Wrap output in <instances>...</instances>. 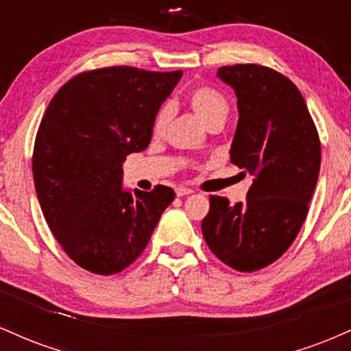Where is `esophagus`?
I'll list each match as a JSON object with an SVG mask.
<instances>
[{
    "label": "esophagus",
    "instance_id": "34e87169",
    "mask_svg": "<svg viewBox=\"0 0 351 351\" xmlns=\"http://www.w3.org/2000/svg\"><path fill=\"white\" fill-rule=\"evenodd\" d=\"M191 189H188V188H183V186H180V188H176V196H178V198H183V196H188V195H191Z\"/></svg>",
    "mask_w": 351,
    "mask_h": 351
}]
</instances>
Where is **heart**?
Instances as JSON below:
<instances>
[{"label": "heart", "mask_w": 351, "mask_h": 351, "mask_svg": "<svg viewBox=\"0 0 351 351\" xmlns=\"http://www.w3.org/2000/svg\"><path fill=\"white\" fill-rule=\"evenodd\" d=\"M186 100L189 107L193 108L196 115L203 120L208 127L213 125H223L229 115V104L226 97L216 90L215 87L198 86L193 87L188 92ZM170 106H163L156 112L155 120H153V134L160 135L165 130L170 120Z\"/></svg>", "instance_id": "obj_1"}]
</instances>
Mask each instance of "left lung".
<instances>
[{
  "label": "left lung",
  "mask_w": 351,
  "mask_h": 351,
  "mask_svg": "<svg viewBox=\"0 0 351 351\" xmlns=\"http://www.w3.org/2000/svg\"><path fill=\"white\" fill-rule=\"evenodd\" d=\"M217 77L234 88L239 108L231 163L254 180L243 203L209 196L201 231L217 259L254 272L299 234L320 171V138L300 90L280 72L236 64L219 67Z\"/></svg>",
  "instance_id": "left-lung-1"
}]
</instances>
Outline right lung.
<instances>
[{
	"instance_id": "right-lung-1",
	"label": "right lung",
	"mask_w": 351,
	"mask_h": 351,
	"mask_svg": "<svg viewBox=\"0 0 351 351\" xmlns=\"http://www.w3.org/2000/svg\"><path fill=\"white\" fill-rule=\"evenodd\" d=\"M183 75L128 66L94 69L59 88L44 114L33 176L46 223L88 272L112 276L143 252L171 188H122V163L152 140L153 120Z\"/></svg>"
}]
</instances>
